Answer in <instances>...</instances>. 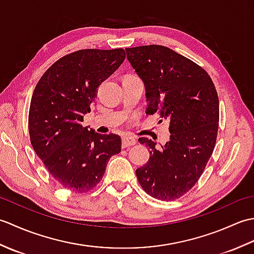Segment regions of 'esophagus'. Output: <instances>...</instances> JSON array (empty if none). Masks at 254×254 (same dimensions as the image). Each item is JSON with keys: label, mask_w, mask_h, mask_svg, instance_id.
Listing matches in <instances>:
<instances>
[{"label": "esophagus", "mask_w": 254, "mask_h": 254, "mask_svg": "<svg viewBox=\"0 0 254 254\" xmlns=\"http://www.w3.org/2000/svg\"><path fill=\"white\" fill-rule=\"evenodd\" d=\"M135 143H136V141L133 137H130V136L122 137V146L124 148L128 147V146H132V145H135Z\"/></svg>", "instance_id": "1"}]
</instances>
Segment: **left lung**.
Returning a JSON list of instances; mask_svg holds the SVG:
<instances>
[{"mask_svg":"<svg viewBox=\"0 0 254 254\" xmlns=\"http://www.w3.org/2000/svg\"><path fill=\"white\" fill-rule=\"evenodd\" d=\"M127 58L143 80L149 115L159 113L169 122L170 138L149 147L146 165L136 169L143 190L161 201H174L194 187L216 143L219 101L205 69L164 46L127 48ZM163 121V120H160Z\"/></svg>","mask_w":254,"mask_h":254,"instance_id":"obj_1","label":"left lung"}]
</instances>
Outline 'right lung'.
<instances>
[{
    "label": "right lung",
    "instance_id": "add662e5",
    "mask_svg": "<svg viewBox=\"0 0 254 254\" xmlns=\"http://www.w3.org/2000/svg\"><path fill=\"white\" fill-rule=\"evenodd\" d=\"M126 59L123 49L78 50L47 69L31 97L30 142L50 175L75 193L98 185L108 160L121 152L116 134H99L82 122L97 88Z\"/></svg>",
    "mask_w": 254,
    "mask_h": 254
}]
</instances>
